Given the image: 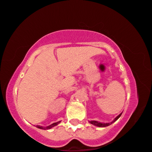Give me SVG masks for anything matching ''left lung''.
I'll list each match as a JSON object with an SVG mask.
<instances>
[{
    "label": "left lung",
    "mask_w": 152,
    "mask_h": 152,
    "mask_svg": "<svg viewBox=\"0 0 152 152\" xmlns=\"http://www.w3.org/2000/svg\"><path fill=\"white\" fill-rule=\"evenodd\" d=\"M121 114H122V113H121V114H119L118 116H116V118H114V120L113 121H111V123H100V122H98V121H89V122L91 124L94 125V126H97V127H101V128L107 127V126H110L111 124H112L113 123L116 121V120H118V119L119 118V117L121 116Z\"/></svg>",
    "instance_id": "8db88e82"
}]
</instances>
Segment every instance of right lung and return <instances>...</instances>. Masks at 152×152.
<instances>
[{"label":"right lung","instance_id":"right-lung-1","mask_svg":"<svg viewBox=\"0 0 152 152\" xmlns=\"http://www.w3.org/2000/svg\"><path fill=\"white\" fill-rule=\"evenodd\" d=\"M61 121H58V122H56V123H54V124L50 125V126H47V127H42V126H36V127L38 128H40V129H43V130H48V129H50V128H53L54 126H57V125H58L59 123Z\"/></svg>","mask_w":152,"mask_h":152}]
</instances>
